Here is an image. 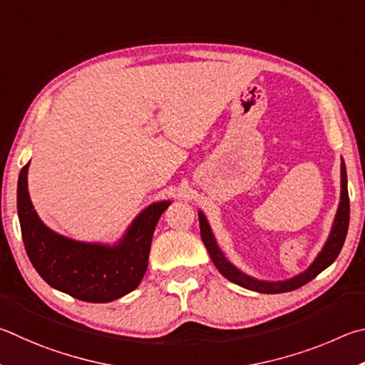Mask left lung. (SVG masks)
Returning <instances> with one entry per match:
<instances>
[{
  "label": "left lung",
  "instance_id": "1",
  "mask_svg": "<svg viewBox=\"0 0 365 365\" xmlns=\"http://www.w3.org/2000/svg\"><path fill=\"white\" fill-rule=\"evenodd\" d=\"M29 165L19 175L17 215L25 252L36 272L53 289L89 303L113 302L136 289L147 269V264L143 269L147 240H152L160 216L171 202L144 208L113 245L73 240L49 229L35 212L29 194ZM215 264L225 276L222 261L215 259Z\"/></svg>",
  "mask_w": 365,
  "mask_h": 365
}]
</instances>
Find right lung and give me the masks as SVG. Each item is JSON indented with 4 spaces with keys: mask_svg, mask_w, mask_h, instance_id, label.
Wrapping results in <instances>:
<instances>
[{
    "mask_svg": "<svg viewBox=\"0 0 365 365\" xmlns=\"http://www.w3.org/2000/svg\"><path fill=\"white\" fill-rule=\"evenodd\" d=\"M199 220H200V234H202V240L205 247L208 248L210 257H212L213 263L215 259H221L222 264H225V276L227 279H231L232 282H235L240 287H244L247 290L252 292H258V293H284V292H290L299 289V287L308 284L309 280L319 276L324 269L334 263L336 259L338 253H340L341 247L344 244V239H346V232H348V226H349V195H348V176H346V166H344V162L341 160V192H340V203H338V210L334 220V225H331V231L327 242L322 247L321 253L317 255V258L314 259L308 269L304 272L299 274V276L293 277L290 280H285V282H264V280H258L253 279L247 274L240 272L237 267L234 264L229 263L226 259L225 255H222L221 248L216 244V239L212 232V227H210L208 221L203 213H199Z\"/></svg>",
    "mask_w": 365,
    "mask_h": 365,
    "instance_id": "add662e5",
    "label": "right lung"
}]
</instances>
